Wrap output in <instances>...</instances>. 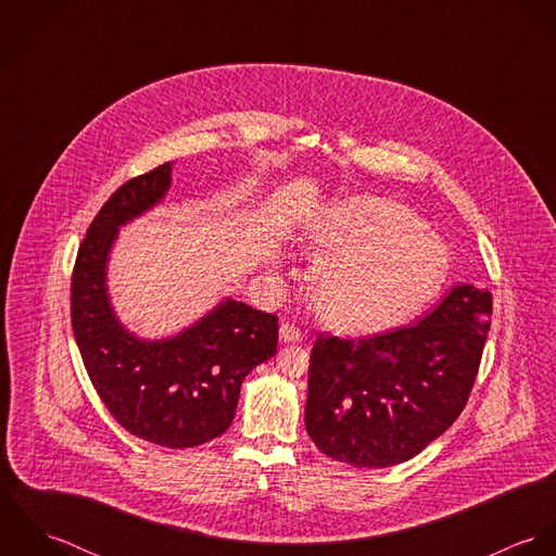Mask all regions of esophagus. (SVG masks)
<instances>
[{
    "label": "esophagus",
    "mask_w": 556,
    "mask_h": 556,
    "mask_svg": "<svg viewBox=\"0 0 556 556\" xmlns=\"http://www.w3.org/2000/svg\"><path fill=\"white\" fill-rule=\"evenodd\" d=\"M304 338L302 329L298 325H293L291 320H282L280 323V340L282 342H300Z\"/></svg>",
    "instance_id": "esophagus-1"
}]
</instances>
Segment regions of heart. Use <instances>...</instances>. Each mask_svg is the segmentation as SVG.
<instances>
[{"mask_svg":"<svg viewBox=\"0 0 556 556\" xmlns=\"http://www.w3.org/2000/svg\"><path fill=\"white\" fill-rule=\"evenodd\" d=\"M318 315L344 331H377L415 315L443 285V239L392 199L353 197L311 225Z\"/></svg>","mask_w":556,"mask_h":556,"instance_id":"b5f03b06","label":"heart"}]
</instances>
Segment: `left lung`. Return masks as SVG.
Returning <instances> with one entry per match:
<instances>
[{"mask_svg": "<svg viewBox=\"0 0 556 556\" xmlns=\"http://www.w3.org/2000/svg\"><path fill=\"white\" fill-rule=\"evenodd\" d=\"M490 315V291L456 285L413 325L359 340L318 336L306 400L318 450L359 469L417 456L463 413Z\"/></svg>", "mask_w": 556, "mask_h": 556, "instance_id": "obj_1", "label": "left lung"}]
</instances>
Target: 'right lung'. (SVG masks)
I'll use <instances>...</instances> for the list:
<instances>
[{
  "mask_svg": "<svg viewBox=\"0 0 556 556\" xmlns=\"http://www.w3.org/2000/svg\"><path fill=\"white\" fill-rule=\"evenodd\" d=\"M170 186V162L119 186L80 241L71 317L80 357L109 413L135 437L168 450L197 447L233 421L245 375L276 355L278 317L227 298L164 340L130 333L111 308L106 261L119 227L152 210Z\"/></svg>",
  "mask_w": 556,
  "mask_h": 556,
  "instance_id": "right-lung-1",
  "label": "right lung"
}]
</instances>
